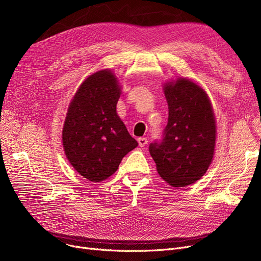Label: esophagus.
<instances>
[{
	"instance_id": "esophagus-1",
	"label": "esophagus",
	"mask_w": 261,
	"mask_h": 261,
	"mask_svg": "<svg viewBox=\"0 0 261 261\" xmlns=\"http://www.w3.org/2000/svg\"><path fill=\"white\" fill-rule=\"evenodd\" d=\"M147 143H148L147 138H145V137H140V138H138V145H139L140 147H145V146L147 145Z\"/></svg>"
}]
</instances>
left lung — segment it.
I'll return each mask as SVG.
<instances>
[{"label":"left lung","instance_id":"8db88e82","mask_svg":"<svg viewBox=\"0 0 261 261\" xmlns=\"http://www.w3.org/2000/svg\"><path fill=\"white\" fill-rule=\"evenodd\" d=\"M169 106L161 143L149 146L162 179L185 187L200 179L215 155L216 116L207 92L185 77L163 84Z\"/></svg>","mask_w":261,"mask_h":261}]
</instances>
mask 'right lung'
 <instances>
[{"label": "right lung", "instance_id": "right-lung-1", "mask_svg": "<svg viewBox=\"0 0 261 261\" xmlns=\"http://www.w3.org/2000/svg\"><path fill=\"white\" fill-rule=\"evenodd\" d=\"M121 85L111 69L91 74L78 87L67 109L62 143L68 162L88 180L111 176L138 146L116 113Z\"/></svg>", "mask_w": 261, "mask_h": 261}]
</instances>
